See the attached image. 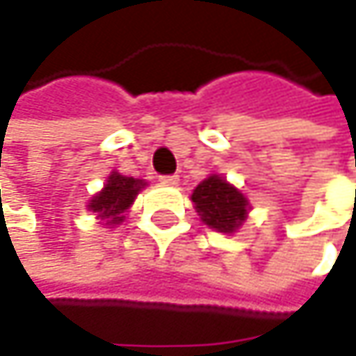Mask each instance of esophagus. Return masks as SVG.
Listing matches in <instances>:
<instances>
[{
	"label": "esophagus",
	"mask_w": 356,
	"mask_h": 356,
	"mask_svg": "<svg viewBox=\"0 0 356 356\" xmlns=\"http://www.w3.org/2000/svg\"><path fill=\"white\" fill-rule=\"evenodd\" d=\"M161 183L163 185H177L179 177L177 175H165V177H161Z\"/></svg>",
	"instance_id": "1"
}]
</instances>
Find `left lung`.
<instances>
[{
  "mask_svg": "<svg viewBox=\"0 0 356 356\" xmlns=\"http://www.w3.org/2000/svg\"><path fill=\"white\" fill-rule=\"evenodd\" d=\"M189 197L202 222L225 235L237 233L251 210L248 195L216 173H210L204 179Z\"/></svg>",
  "mask_w": 356,
  "mask_h": 356,
  "instance_id": "left-lung-1",
  "label": "left lung"
}]
</instances>
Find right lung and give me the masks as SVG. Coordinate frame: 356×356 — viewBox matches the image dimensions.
<instances>
[{
    "mask_svg": "<svg viewBox=\"0 0 356 356\" xmlns=\"http://www.w3.org/2000/svg\"><path fill=\"white\" fill-rule=\"evenodd\" d=\"M146 185L148 183L144 179L125 177L117 171H111L103 189L88 200L86 208L97 216V220H101L105 229H113L125 220V214Z\"/></svg>",
    "mask_w": 356,
    "mask_h": 356,
    "instance_id": "add662e5",
    "label": "right lung"
}]
</instances>
